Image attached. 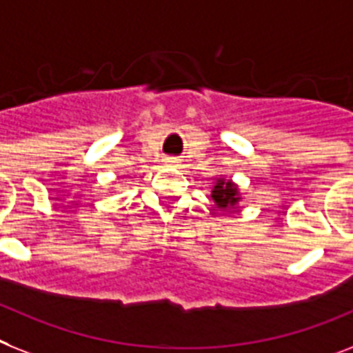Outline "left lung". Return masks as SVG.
<instances>
[{"label":"left lung","instance_id":"8db88e82","mask_svg":"<svg viewBox=\"0 0 353 353\" xmlns=\"http://www.w3.org/2000/svg\"><path fill=\"white\" fill-rule=\"evenodd\" d=\"M212 199L219 208H230L237 203V190L230 181H219L212 190Z\"/></svg>","mask_w":353,"mask_h":353}]
</instances>
